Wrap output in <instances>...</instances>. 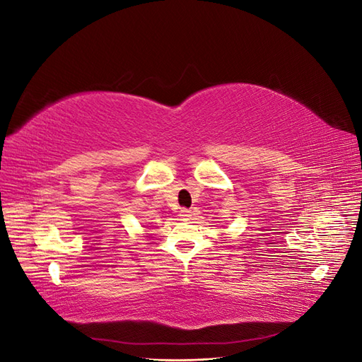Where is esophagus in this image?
Segmentation results:
<instances>
[{
	"instance_id": "obj_1",
	"label": "esophagus",
	"mask_w": 362,
	"mask_h": 362,
	"mask_svg": "<svg viewBox=\"0 0 362 362\" xmlns=\"http://www.w3.org/2000/svg\"><path fill=\"white\" fill-rule=\"evenodd\" d=\"M180 216H181L182 221H189V218L193 216V211L187 210V208H182V210L180 211Z\"/></svg>"
}]
</instances>
